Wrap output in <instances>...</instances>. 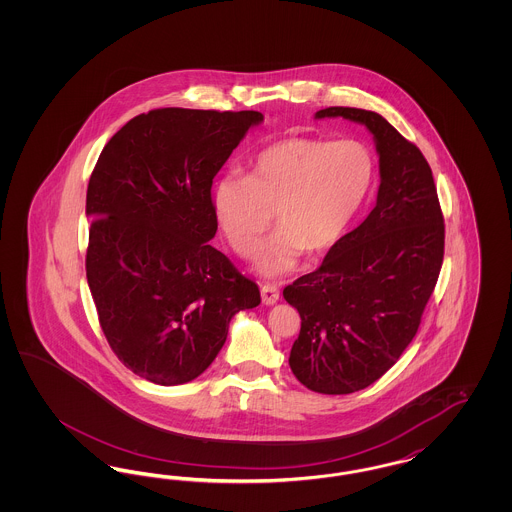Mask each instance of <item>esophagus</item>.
<instances>
[{
	"instance_id": "34e87169",
	"label": "esophagus",
	"mask_w": 512,
	"mask_h": 512,
	"mask_svg": "<svg viewBox=\"0 0 512 512\" xmlns=\"http://www.w3.org/2000/svg\"><path fill=\"white\" fill-rule=\"evenodd\" d=\"M261 299H263L265 305H274L280 299V290L276 286H272V284H265L261 288Z\"/></svg>"
}]
</instances>
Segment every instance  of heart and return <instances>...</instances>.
<instances>
[{
    "mask_svg": "<svg viewBox=\"0 0 512 512\" xmlns=\"http://www.w3.org/2000/svg\"><path fill=\"white\" fill-rule=\"evenodd\" d=\"M372 176V155L353 138H286L261 149L245 176L220 178L213 213L230 245L251 255L274 207L280 226L261 247L257 268L278 276L295 267L305 247L318 253L340 242L365 203Z\"/></svg>",
    "mask_w": 512,
    "mask_h": 512,
    "instance_id": "b5f03b06",
    "label": "heart"
}]
</instances>
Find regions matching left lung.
Masks as SVG:
<instances>
[{
  "label": "left lung",
  "mask_w": 512,
  "mask_h": 512,
  "mask_svg": "<svg viewBox=\"0 0 512 512\" xmlns=\"http://www.w3.org/2000/svg\"><path fill=\"white\" fill-rule=\"evenodd\" d=\"M363 124L380 157L376 205L345 234L322 265L284 290L301 332L290 366L311 391L365 390L397 363L413 341L436 288L445 228L432 169L382 115L328 107L315 119Z\"/></svg>",
  "instance_id": "obj_1"
}]
</instances>
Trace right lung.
<instances>
[{"label": "right lung", "instance_id": "obj_1", "mask_svg": "<svg viewBox=\"0 0 512 512\" xmlns=\"http://www.w3.org/2000/svg\"><path fill=\"white\" fill-rule=\"evenodd\" d=\"M259 111L155 109L126 122L90 176L86 278L115 355L159 386L192 382L232 317L261 303L255 282L209 244L211 186L261 124Z\"/></svg>", "mask_w": 512, "mask_h": 512}]
</instances>
